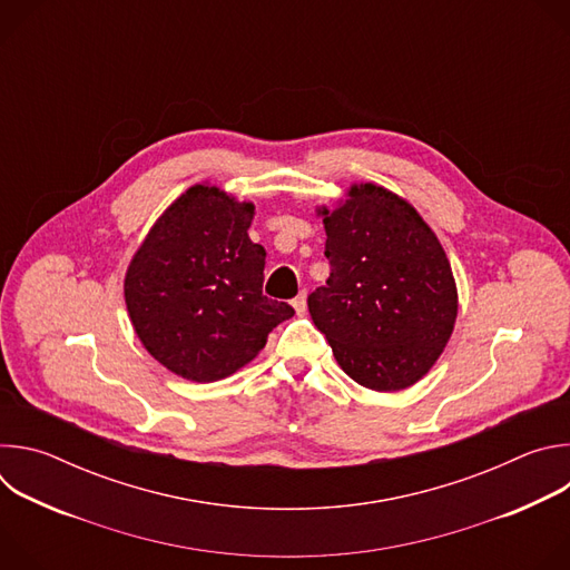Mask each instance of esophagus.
Segmentation results:
<instances>
[{"label":"esophagus","mask_w":570,"mask_h":570,"mask_svg":"<svg viewBox=\"0 0 570 570\" xmlns=\"http://www.w3.org/2000/svg\"><path fill=\"white\" fill-rule=\"evenodd\" d=\"M293 308L297 315H304L306 313V293H299L295 299H293Z\"/></svg>","instance_id":"esophagus-1"}]
</instances>
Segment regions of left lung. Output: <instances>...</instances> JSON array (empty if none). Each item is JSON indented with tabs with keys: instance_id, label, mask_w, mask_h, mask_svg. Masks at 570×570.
<instances>
[{
	"instance_id": "8db88e82",
	"label": "left lung",
	"mask_w": 570,
	"mask_h": 570,
	"mask_svg": "<svg viewBox=\"0 0 570 570\" xmlns=\"http://www.w3.org/2000/svg\"><path fill=\"white\" fill-rule=\"evenodd\" d=\"M322 207L332 273L308 295L315 327L356 383L394 392L417 383L446 347L458 291L444 248L413 205L365 183Z\"/></svg>"
}]
</instances>
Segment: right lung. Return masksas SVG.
<instances>
[{
	"mask_svg": "<svg viewBox=\"0 0 570 570\" xmlns=\"http://www.w3.org/2000/svg\"><path fill=\"white\" fill-rule=\"evenodd\" d=\"M253 216V203L196 185L157 218L128 266L124 295L141 345L187 381L234 374L295 313L262 291L266 250L248 236Z\"/></svg>",
	"mask_w": 570,
	"mask_h": 570,
	"instance_id": "add662e5",
	"label": "right lung"
}]
</instances>
